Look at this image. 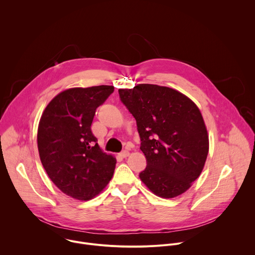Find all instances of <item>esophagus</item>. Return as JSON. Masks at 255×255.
Returning <instances> with one entry per match:
<instances>
[{
  "instance_id": "esophagus-1",
  "label": "esophagus",
  "mask_w": 255,
  "mask_h": 255,
  "mask_svg": "<svg viewBox=\"0 0 255 255\" xmlns=\"http://www.w3.org/2000/svg\"><path fill=\"white\" fill-rule=\"evenodd\" d=\"M120 156L123 157V158L129 156V151H128V150H123V151H121V152H120Z\"/></svg>"
}]
</instances>
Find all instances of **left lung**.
<instances>
[{"instance_id": "left-lung-1", "label": "left lung", "mask_w": 255, "mask_h": 255, "mask_svg": "<svg viewBox=\"0 0 255 255\" xmlns=\"http://www.w3.org/2000/svg\"><path fill=\"white\" fill-rule=\"evenodd\" d=\"M119 96L136 120L140 149L146 157L140 179L164 199L185 193L201 174L209 152L197 105L173 89L149 84L120 89Z\"/></svg>"}]
</instances>
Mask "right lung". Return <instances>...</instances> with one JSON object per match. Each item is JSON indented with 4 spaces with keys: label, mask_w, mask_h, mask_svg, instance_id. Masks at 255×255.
I'll return each instance as SVG.
<instances>
[{
    "label": "right lung",
    "mask_w": 255,
    "mask_h": 255,
    "mask_svg": "<svg viewBox=\"0 0 255 255\" xmlns=\"http://www.w3.org/2000/svg\"><path fill=\"white\" fill-rule=\"evenodd\" d=\"M113 92V86L68 89L51 100L41 116V163L53 184L74 199H93L113 176L116 158L102 151L91 129L96 109Z\"/></svg>",
    "instance_id": "1"
}]
</instances>
